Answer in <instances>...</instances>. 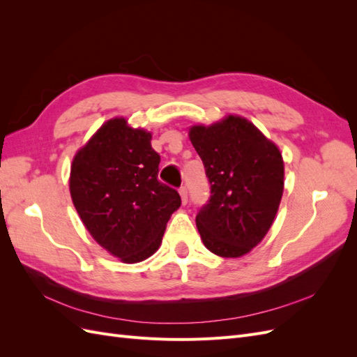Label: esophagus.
<instances>
[{
  "label": "esophagus",
  "mask_w": 357,
  "mask_h": 357,
  "mask_svg": "<svg viewBox=\"0 0 357 357\" xmlns=\"http://www.w3.org/2000/svg\"><path fill=\"white\" fill-rule=\"evenodd\" d=\"M178 192H180V197H181V202L186 204L188 202V188L186 186H181L178 189Z\"/></svg>",
  "instance_id": "1"
}]
</instances>
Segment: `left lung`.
Listing matches in <instances>:
<instances>
[{
	"label": "left lung",
	"mask_w": 357,
	"mask_h": 357,
	"mask_svg": "<svg viewBox=\"0 0 357 357\" xmlns=\"http://www.w3.org/2000/svg\"><path fill=\"white\" fill-rule=\"evenodd\" d=\"M189 137L211 193L197 214L201 238L214 255L240 257L262 241L274 222L284 186L283 158L274 143L238 116L193 126Z\"/></svg>",
	"instance_id": "8db88e82"
}]
</instances>
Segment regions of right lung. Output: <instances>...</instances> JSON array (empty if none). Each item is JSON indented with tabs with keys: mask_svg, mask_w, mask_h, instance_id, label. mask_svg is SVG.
Segmentation results:
<instances>
[{
	"mask_svg": "<svg viewBox=\"0 0 357 357\" xmlns=\"http://www.w3.org/2000/svg\"><path fill=\"white\" fill-rule=\"evenodd\" d=\"M150 139L125 119H113L71 165V198L86 229L126 264L158 250L169 215L181 204L178 192L158 180L160 156Z\"/></svg>",
	"mask_w": 357,
	"mask_h": 357,
	"instance_id": "1",
	"label": "right lung"
}]
</instances>
